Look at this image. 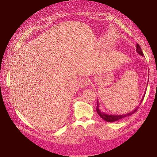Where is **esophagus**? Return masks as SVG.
Masks as SVG:
<instances>
[{
  "label": "esophagus",
  "instance_id": "esophagus-1",
  "mask_svg": "<svg viewBox=\"0 0 157 157\" xmlns=\"http://www.w3.org/2000/svg\"><path fill=\"white\" fill-rule=\"evenodd\" d=\"M89 85V81L87 78H83L78 82V86L81 89H85Z\"/></svg>",
  "mask_w": 157,
  "mask_h": 157
}]
</instances>
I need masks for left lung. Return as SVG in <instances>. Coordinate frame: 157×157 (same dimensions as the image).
Returning <instances> with one entry per match:
<instances>
[{"label":"left lung","mask_w":157,"mask_h":157,"mask_svg":"<svg viewBox=\"0 0 157 157\" xmlns=\"http://www.w3.org/2000/svg\"><path fill=\"white\" fill-rule=\"evenodd\" d=\"M136 52L138 54H139L141 56H144V53L142 52V51H141V49L140 48V46H139V44H136ZM149 81V80H148ZM145 94H144V96L142 98V100L144 99V97ZM142 100H141V101H142ZM137 109H138V107H136V109H134V111H131L129 113H125V114H122V115H111V114H107V113L103 112L102 111H101L99 109V105H98V102L97 101V106H96V111H97L98 114L103 119L105 120L106 121H108V122H113V121H119V120L121 119H124V118H125L126 117H128V116H131L132 115L133 113L136 112L137 111Z\"/></svg>","instance_id":"1"}]
</instances>
